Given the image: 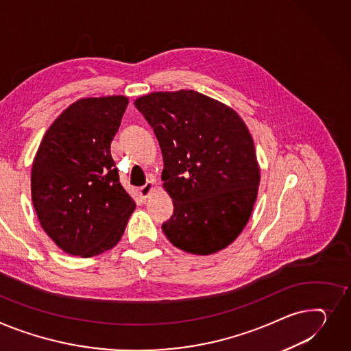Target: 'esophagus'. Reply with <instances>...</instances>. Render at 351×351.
<instances>
[{
  "mask_svg": "<svg viewBox=\"0 0 351 351\" xmlns=\"http://www.w3.org/2000/svg\"><path fill=\"white\" fill-rule=\"evenodd\" d=\"M154 189H155L154 180H148L144 186L139 188V195H141V197H148Z\"/></svg>",
  "mask_w": 351,
  "mask_h": 351,
  "instance_id": "1",
  "label": "esophagus"
}]
</instances>
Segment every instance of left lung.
Wrapping results in <instances>:
<instances>
[{"label": "left lung", "instance_id": "left-lung-1", "mask_svg": "<svg viewBox=\"0 0 351 351\" xmlns=\"http://www.w3.org/2000/svg\"><path fill=\"white\" fill-rule=\"evenodd\" d=\"M163 156L162 180L173 216L162 224L178 248L208 255L245 227L258 193L251 134L230 107L193 90L155 91L135 100Z\"/></svg>", "mask_w": 351, "mask_h": 351}]
</instances>
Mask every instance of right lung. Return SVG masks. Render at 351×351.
<instances>
[{"instance_id":"1","label":"right lung","mask_w":351,"mask_h":351,"mask_svg":"<svg viewBox=\"0 0 351 351\" xmlns=\"http://www.w3.org/2000/svg\"><path fill=\"white\" fill-rule=\"evenodd\" d=\"M128 99H82L43 135L31 173L42 228L58 247L84 258L120 241L135 203L120 183L110 145Z\"/></svg>"}]
</instances>
